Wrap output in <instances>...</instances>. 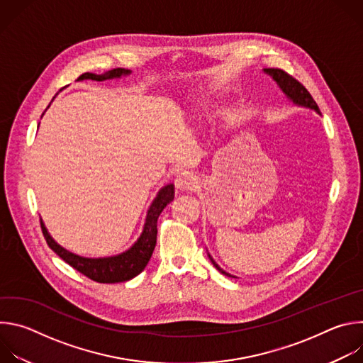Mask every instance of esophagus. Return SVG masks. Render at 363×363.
I'll use <instances>...</instances> for the list:
<instances>
[{
  "label": "esophagus",
  "instance_id": "esophagus-1",
  "mask_svg": "<svg viewBox=\"0 0 363 363\" xmlns=\"http://www.w3.org/2000/svg\"><path fill=\"white\" fill-rule=\"evenodd\" d=\"M175 185L179 191H192L196 186V178L188 171H182L175 178Z\"/></svg>",
  "mask_w": 363,
  "mask_h": 363
}]
</instances>
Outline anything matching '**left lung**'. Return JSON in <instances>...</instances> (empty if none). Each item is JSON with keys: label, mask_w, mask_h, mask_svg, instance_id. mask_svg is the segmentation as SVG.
Instances as JSON below:
<instances>
[{"label": "left lung", "mask_w": 363, "mask_h": 363, "mask_svg": "<svg viewBox=\"0 0 363 363\" xmlns=\"http://www.w3.org/2000/svg\"><path fill=\"white\" fill-rule=\"evenodd\" d=\"M264 73H267V74H270V76L273 77V80L279 84V87L283 90V93L294 103V105L304 106V108H308V109H313V111H316L318 113H320L318 103L315 101V99L312 97V94H310V93L307 91V89H306L298 80H296L294 77H291L290 74H287V73H286L284 70H281V69H264ZM208 257H210L211 263L216 266V269H217L220 273H223V274H225V276H228V277H234V276L228 274L227 272H224V270L213 260V257H211L210 254H208Z\"/></svg>", "instance_id": "1"}]
</instances>
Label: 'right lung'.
<instances>
[{"label":"right lung","mask_w":363,"mask_h":363,"mask_svg":"<svg viewBox=\"0 0 363 363\" xmlns=\"http://www.w3.org/2000/svg\"><path fill=\"white\" fill-rule=\"evenodd\" d=\"M130 70L125 69H113L103 74H94V73H83L77 80H96L103 82L109 79H116L125 74H129ZM175 191L174 185H165L150 203L143 231L138 241L125 252L113 255V257H103V258H86L80 257L77 254H73L59 245L51 235L48 234L47 228L44 227L41 221V230L43 235L48 244V247L53 250L60 258L70 264L74 270L82 273L83 276L89 277L93 281L97 283H121L128 281L133 277H136L139 273L143 272L146 264L149 263V258L153 252L155 244H157V234H158V218L161 213L164 211L165 206L174 199Z\"/></svg>","instance_id":"add662e5"}]
</instances>
